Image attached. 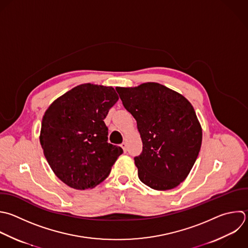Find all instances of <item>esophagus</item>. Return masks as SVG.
Returning <instances> with one entry per match:
<instances>
[{"label": "esophagus", "mask_w": 248, "mask_h": 248, "mask_svg": "<svg viewBox=\"0 0 248 248\" xmlns=\"http://www.w3.org/2000/svg\"><path fill=\"white\" fill-rule=\"evenodd\" d=\"M120 146L122 147V149H123L124 152H127V143H126V142H122V143L120 144Z\"/></svg>", "instance_id": "esophagus-1"}]
</instances>
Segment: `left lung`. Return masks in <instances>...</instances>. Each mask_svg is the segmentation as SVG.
Here are the masks:
<instances>
[{"label": "left lung", "mask_w": 248, "mask_h": 248, "mask_svg": "<svg viewBox=\"0 0 248 248\" xmlns=\"http://www.w3.org/2000/svg\"><path fill=\"white\" fill-rule=\"evenodd\" d=\"M124 108L134 116L142 141L135 157L138 175L154 190L165 191L185 180L199 155L202 132L191 103L156 82L116 87Z\"/></svg>", "instance_id": "obj_1"}]
</instances>
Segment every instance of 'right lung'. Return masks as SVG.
<instances>
[{"instance_id": "right-lung-1", "label": "right lung", "mask_w": 248, "mask_h": 248, "mask_svg": "<svg viewBox=\"0 0 248 248\" xmlns=\"http://www.w3.org/2000/svg\"><path fill=\"white\" fill-rule=\"evenodd\" d=\"M118 99L111 86L84 83L57 98L45 112L41 145L51 170L68 186H97L123 153L108 142L104 122Z\"/></svg>"}]
</instances>
